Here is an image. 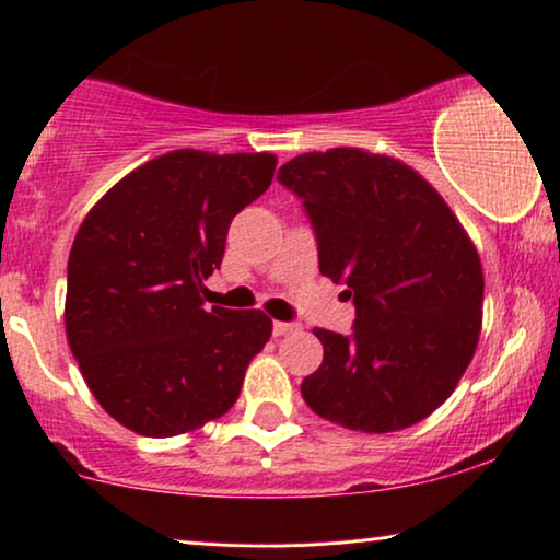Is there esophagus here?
I'll use <instances>...</instances> for the list:
<instances>
[{"label": "esophagus", "instance_id": "1", "mask_svg": "<svg viewBox=\"0 0 560 560\" xmlns=\"http://www.w3.org/2000/svg\"><path fill=\"white\" fill-rule=\"evenodd\" d=\"M302 325L300 323H273V336H292V332H300Z\"/></svg>", "mask_w": 560, "mask_h": 560}]
</instances>
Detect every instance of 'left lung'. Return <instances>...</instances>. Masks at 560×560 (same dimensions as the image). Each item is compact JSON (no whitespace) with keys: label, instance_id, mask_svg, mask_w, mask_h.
I'll return each mask as SVG.
<instances>
[{"label":"left lung","instance_id":"1","mask_svg":"<svg viewBox=\"0 0 560 560\" xmlns=\"http://www.w3.org/2000/svg\"><path fill=\"white\" fill-rule=\"evenodd\" d=\"M302 198L320 273L346 284L351 336L325 328L323 364L302 380L317 416L364 434L427 419L457 387L483 323V268L444 198L416 170L353 147L279 170Z\"/></svg>","mask_w":560,"mask_h":560}]
</instances>
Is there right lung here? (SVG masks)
I'll return each mask as SVG.
<instances>
[{
  "label": "right lung",
  "instance_id": "obj_1",
  "mask_svg": "<svg viewBox=\"0 0 560 560\" xmlns=\"http://www.w3.org/2000/svg\"><path fill=\"white\" fill-rule=\"evenodd\" d=\"M273 170L268 152L175 150L131 170L84 217L67 268V341L126 429L175 436L235 406L271 317L207 307L201 292L230 222Z\"/></svg>",
  "mask_w": 560,
  "mask_h": 560
}]
</instances>
